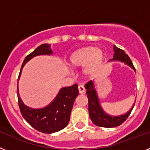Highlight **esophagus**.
I'll return each mask as SVG.
<instances>
[{
    "label": "esophagus",
    "mask_w": 150,
    "mask_h": 150,
    "mask_svg": "<svg viewBox=\"0 0 150 150\" xmlns=\"http://www.w3.org/2000/svg\"><path fill=\"white\" fill-rule=\"evenodd\" d=\"M78 88H79V91L80 94H84V93L85 92V87L83 86V85H79Z\"/></svg>",
    "instance_id": "34e87169"
}]
</instances>
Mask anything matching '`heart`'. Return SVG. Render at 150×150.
<instances>
[{"instance_id":"heart-1","label":"heart","mask_w":150,"mask_h":150,"mask_svg":"<svg viewBox=\"0 0 150 150\" xmlns=\"http://www.w3.org/2000/svg\"><path fill=\"white\" fill-rule=\"evenodd\" d=\"M104 54L100 50L94 46H87L74 52L69 58V63L73 68L83 67L84 74L91 76L101 64Z\"/></svg>"}]
</instances>
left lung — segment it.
Instances as JSON below:
<instances>
[{"label": "left lung", "instance_id": "obj_1", "mask_svg": "<svg viewBox=\"0 0 150 150\" xmlns=\"http://www.w3.org/2000/svg\"><path fill=\"white\" fill-rule=\"evenodd\" d=\"M114 58H113V59H110V61H120L122 62H124L136 71L131 60L129 56L125 53L124 50H120L114 45ZM85 87L87 89L86 94L88 96V99L89 116H90L91 121L95 125L101 127H115L120 126L127 119L133 110L134 104L133 105L131 109L124 115L116 116V117L108 115L103 110L102 108L100 107L96 90L94 88V82L92 81H89L88 82L86 83Z\"/></svg>", "mask_w": 150, "mask_h": 150}]
</instances>
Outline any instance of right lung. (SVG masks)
I'll list each match as a JSON object with an SVG mask.
<instances>
[{"mask_svg":"<svg viewBox=\"0 0 150 150\" xmlns=\"http://www.w3.org/2000/svg\"><path fill=\"white\" fill-rule=\"evenodd\" d=\"M52 50L50 44H42L25 58L19 74L21 75L25 64L32 58L40 55H51ZM18 104L21 114L32 127L43 133H52L59 131L68 125L73 104L79 94L77 84L60 89L56 98L46 108L33 109L26 106L20 98L17 87Z\"/></svg>","mask_w":150,"mask_h":150,"instance_id":"obj_1","label":"right lung"}]
</instances>
